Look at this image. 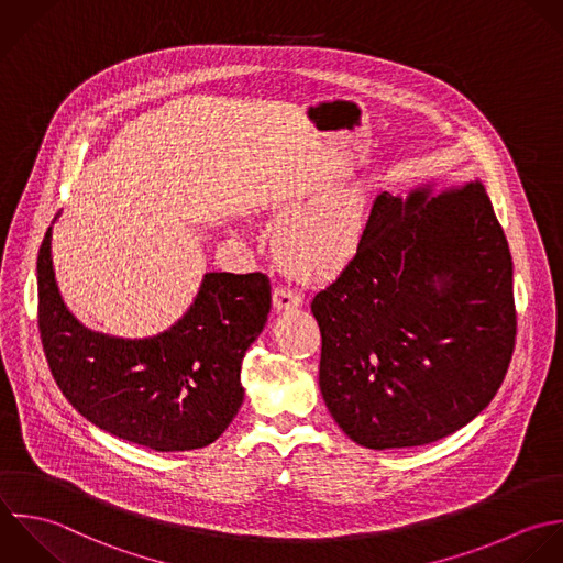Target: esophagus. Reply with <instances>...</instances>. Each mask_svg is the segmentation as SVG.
I'll use <instances>...</instances> for the list:
<instances>
[{
  "instance_id": "esophagus-1",
  "label": "esophagus",
  "mask_w": 563,
  "mask_h": 563,
  "mask_svg": "<svg viewBox=\"0 0 563 563\" xmlns=\"http://www.w3.org/2000/svg\"><path fill=\"white\" fill-rule=\"evenodd\" d=\"M302 305V296L289 287H276L274 289V307L278 311H289Z\"/></svg>"
}]
</instances>
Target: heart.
I'll return each instance as SVG.
<instances>
[{
  "label": "heart",
  "mask_w": 563,
  "mask_h": 563,
  "mask_svg": "<svg viewBox=\"0 0 563 563\" xmlns=\"http://www.w3.org/2000/svg\"><path fill=\"white\" fill-rule=\"evenodd\" d=\"M274 250L280 265L302 280L329 278L346 267L362 250L371 203L362 186L338 188L305 208L280 212Z\"/></svg>",
  "instance_id": "obj_1"
}]
</instances>
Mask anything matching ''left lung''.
Returning <instances> with one entry per match:
<instances>
[{
	"label": "left lung",
	"mask_w": 563,
	"mask_h": 563,
	"mask_svg": "<svg viewBox=\"0 0 563 563\" xmlns=\"http://www.w3.org/2000/svg\"><path fill=\"white\" fill-rule=\"evenodd\" d=\"M430 192L377 195L360 254L311 302L324 404L368 450L467 426L516 346L514 263L485 186Z\"/></svg>",
	"instance_id": "obj_1"
}]
</instances>
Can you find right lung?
<instances>
[{"label":"right lung","instance_id":"right-lung-1","mask_svg":"<svg viewBox=\"0 0 563 563\" xmlns=\"http://www.w3.org/2000/svg\"><path fill=\"white\" fill-rule=\"evenodd\" d=\"M47 228L36 258L38 333L65 399L96 428L155 450L217 441L243 404L241 362L272 307L261 272L203 276L190 309L168 331L122 340L85 329L63 305Z\"/></svg>","mask_w":563,"mask_h":563}]
</instances>
